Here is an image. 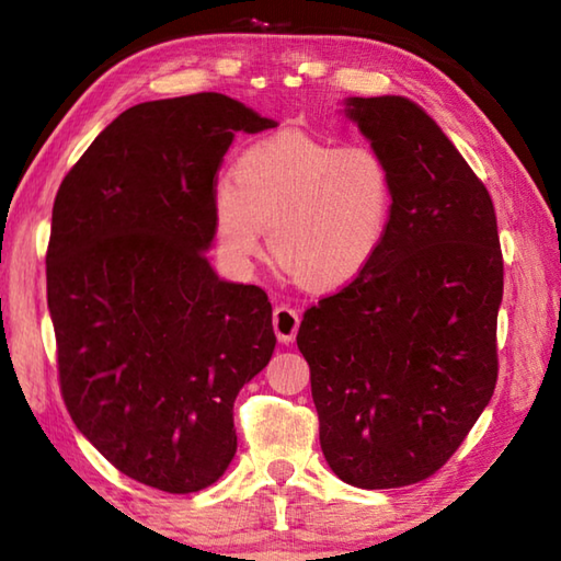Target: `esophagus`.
<instances>
[{"label":"esophagus","mask_w":561,"mask_h":561,"mask_svg":"<svg viewBox=\"0 0 561 561\" xmlns=\"http://www.w3.org/2000/svg\"><path fill=\"white\" fill-rule=\"evenodd\" d=\"M272 327L282 344H291L294 336H297V331H299V311L287 307V304H282V307L274 309Z\"/></svg>","instance_id":"34e87169"}]
</instances>
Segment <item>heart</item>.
I'll return each instance as SVG.
<instances>
[{
    "mask_svg": "<svg viewBox=\"0 0 561 561\" xmlns=\"http://www.w3.org/2000/svg\"><path fill=\"white\" fill-rule=\"evenodd\" d=\"M391 217V165L366 144L274 136L247 148L213 190L227 260L247 267L270 230L272 257L314 291L344 289L371 267Z\"/></svg>",
    "mask_w": 561,
    "mask_h": 561,
    "instance_id": "obj_1",
    "label": "heart"
}]
</instances>
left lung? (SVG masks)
I'll return each mask as SVG.
<instances>
[{
    "instance_id": "1",
    "label": "left lung",
    "mask_w": 561,
    "mask_h": 561,
    "mask_svg": "<svg viewBox=\"0 0 561 561\" xmlns=\"http://www.w3.org/2000/svg\"><path fill=\"white\" fill-rule=\"evenodd\" d=\"M344 116L393 173L383 250L301 319L319 443L364 490L403 488L448 462L497 381L502 252L485 185L405 96H348Z\"/></svg>"
}]
</instances>
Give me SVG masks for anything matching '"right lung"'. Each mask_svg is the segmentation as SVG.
<instances>
[{
    "mask_svg": "<svg viewBox=\"0 0 561 561\" xmlns=\"http://www.w3.org/2000/svg\"><path fill=\"white\" fill-rule=\"evenodd\" d=\"M277 123L222 93L138 103L56 193L46 297L71 421L148 488H210L237 453L234 398L270 364L264 289L217 277L215 175L234 133Z\"/></svg>",
    "mask_w": 561,
    "mask_h": 561,
    "instance_id": "add662e5",
    "label": "right lung"
}]
</instances>
